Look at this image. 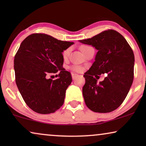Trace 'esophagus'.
<instances>
[{"mask_svg":"<svg viewBox=\"0 0 146 146\" xmlns=\"http://www.w3.org/2000/svg\"><path fill=\"white\" fill-rule=\"evenodd\" d=\"M78 76V74H75V73H72V79L73 80H75L76 78Z\"/></svg>","mask_w":146,"mask_h":146,"instance_id":"34e87169","label":"esophagus"}]
</instances>
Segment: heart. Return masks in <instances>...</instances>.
Masks as SVG:
<instances>
[{
  "label": "heart",
  "instance_id": "1",
  "mask_svg": "<svg viewBox=\"0 0 146 146\" xmlns=\"http://www.w3.org/2000/svg\"><path fill=\"white\" fill-rule=\"evenodd\" d=\"M88 48H90V46H82L80 47V50L82 52H84L86 49ZM70 50L71 49L70 48L66 49L63 52V56L64 58H66L68 56L70 52ZM72 69L74 71H76V72H79L81 70V68L78 66H73L72 67Z\"/></svg>",
  "mask_w": 146,
  "mask_h": 146
}]
</instances>
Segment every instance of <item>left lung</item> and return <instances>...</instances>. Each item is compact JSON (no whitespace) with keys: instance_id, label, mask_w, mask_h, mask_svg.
<instances>
[{"instance_id":"left-lung-1","label":"left lung","mask_w":146,"mask_h":146,"mask_svg":"<svg viewBox=\"0 0 146 146\" xmlns=\"http://www.w3.org/2000/svg\"><path fill=\"white\" fill-rule=\"evenodd\" d=\"M79 41L98 50L95 61L84 75L86 82L82 94L86 105L94 112H111L122 104L132 84L135 61L132 49L114 30ZM102 73L107 76L98 83V75Z\"/></svg>"}]
</instances>
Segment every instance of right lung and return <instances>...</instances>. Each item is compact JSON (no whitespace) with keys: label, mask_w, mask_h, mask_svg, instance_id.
Listing matches in <instances>:
<instances>
[{"label":"right lung","mask_w":146,"mask_h":146,"mask_svg":"<svg viewBox=\"0 0 146 146\" xmlns=\"http://www.w3.org/2000/svg\"><path fill=\"white\" fill-rule=\"evenodd\" d=\"M74 42L58 40L46 34H33L22 42L15 56L16 84L30 108L47 114L63 105L66 90L72 82L71 74L63 68L64 50ZM59 72V78L46 75Z\"/></svg>","instance_id":"obj_1"}]
</instances>
